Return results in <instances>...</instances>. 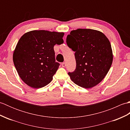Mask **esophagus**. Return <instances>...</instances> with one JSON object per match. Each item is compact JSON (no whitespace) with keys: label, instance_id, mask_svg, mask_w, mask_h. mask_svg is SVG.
Wrapping results in <instances>:
<instances>
[{"label":"esophagus","instance_id":"34e87169","mask_svg":"<svg viewBox=\"0 0 130 130\" xmlns=\"http://www.w3.org/2000/svg\"><path fill=\"white\" fill-rule=\"evenodd\" d=\"M61 65H62V67H65L66 65H67V64H66V63L64 62H62L61 63Z\"/></svg>","mask_w":130,"mask_h":130}]
</instances>
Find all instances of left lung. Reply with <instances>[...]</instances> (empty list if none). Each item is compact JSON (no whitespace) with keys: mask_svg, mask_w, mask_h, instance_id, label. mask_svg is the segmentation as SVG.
I'll list each match as a JSON object with an SVG mask.
<instances>
[{"mask_svg":"<svg viewBox=\"0 0 130 130\" xmlns=\"http://www.w3.org/2000/svg\"><path fill=\"white\" fill-rule=\"evenodd\" d=\"M67 43L75 52L76 69L69 73L74 83L84 88L98 84L108 72L113 61L109 40L103 33L92 29L71 31Z\"/></svg>","mask_w":130,"mask_h":130,"instance_id":"obj_1","label":"left lung"}]
</instances>
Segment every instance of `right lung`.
<instances>
[{"mask_svg":"<svg viewBox=\"0 0 130 130\" xmlns=\"http://www.w3.org/2000/svg\"><path fill=\"white\" fill-rule=\"evenodd\" d=\"M63 32L34 30L24 34L17 44L13 62L21 79L33 88L50 83L60 63L55 61L54 46L63 43Z\"/></svg>","mask_w":130,"mask_h":130,"instance_id":"1","label":"right lung"}]
</instances>
